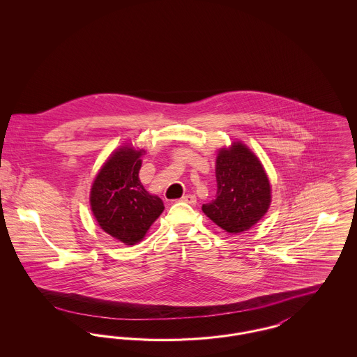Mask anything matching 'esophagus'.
<instances>
[{
    "mask_svg": "<svg viewBox=\"0 0 357 357\" xmlns=\"http://www.w3.org/2000/svg\"><path fill=\"white\" fill-rule=\"evenodd\" d=\"M179 201L185 202V204H197V197L192 195V194H187V195H183Z\"/></svg>",
    "mask_w": 357,
    "mask_h": 357,
    "instance_id": "obj_1",
    "label": "esophagus"
}]
</instances>
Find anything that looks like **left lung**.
I'll use <instances>...</instances> for the list:
<instances>
[{
	"instance_id": "obj_1",
	"label": "left lung",
	"mask_w": 357,
	"mask_h": 357,
	"mask_svg": "<svg viewBox=\"0 0 357 357\" xmlns=\"http://www.w3.org/2000/svg\"><path fill=\"white\" fill-rule=\"evenodd\" d=\"M217 198L204 214L227 233H242L259 221L271 204V183L261 162L245 144L234 143L217 156Z\"/></svg>"
}]
</instances>
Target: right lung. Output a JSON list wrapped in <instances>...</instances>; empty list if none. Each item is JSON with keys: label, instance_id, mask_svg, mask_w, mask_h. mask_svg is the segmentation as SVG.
Wrapping results in <instances>:
<instances>
[{"label": "right lung", "instance_id": "obj_1", "mask_svg": "<svg viewBox=\"0 0 357 357\" xmlns=\"http://www.w3.org/2000/svg\"><path fill=\"white\" fill-rule=\"evenodd\" d=\"M142 151L123 147L98 174L91 208L102 230L126 245H135L162 214L160 198L149 194L139 179Z\"/></svg>", "mask_w": 357, "mask_h": 357}]
</instances>
